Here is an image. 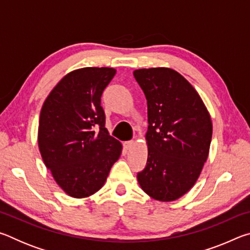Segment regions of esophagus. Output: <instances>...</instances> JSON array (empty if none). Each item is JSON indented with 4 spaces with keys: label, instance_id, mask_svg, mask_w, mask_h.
Wrapping results in <instances>:
<instances>
[{
    "label": "esophagus",
    "instance_id": "1",
    "mask_svg": "<svg viewBox=\"0 0 250 250\" xmlns=\"http://www.w3.org/2000/svg\"><path fill=\"white\" fill-rule=\"evenodd\" d=\"M133 145H134L133 141H125V142L124 143V147H125V150H130L131 147L133 146Z\"/></svg>",
    "mask_w": 250,
    "mask_h": 250
}]
</instances>
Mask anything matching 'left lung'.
Wrapping results in <instances>:
<instances>
[{
	"label": "left lung",
	"mask_w": 250,
	"mask_h": 250,
	"mask_svg": "<svg viewBox=\"0 0 250 250\" xmlns=\"http://www.w3.org/2000/svg\"><path fill=\"white\" fill-rule=\"evenodd\" d=\"M147 104L146 167L138 182L160 202L175 201L195 184L208 156L210 116L183 76L167 67L133 71Z\"/></svg>",
	"instance_id": "obj_1"
}]
</instances>
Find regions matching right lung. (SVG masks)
<instances>
[{
    "instance_id": "right-lung-1",
    "label": "right lung",
    "mask_w": 250,
    "mask_h": 250,
    "mask_svg": "<svg viewBox=\"0 0 250 250\" xmlns=\"http://www.w3.org/2000/svg\"><path fill=\"white\" fill-rule=\"evenodd\" d=\"M116 75L109 67L70 71L44 101L39 149L46 167L62 191L88 197L103 188L122 145L105 128L101 95Z\"/></svg>"
}]
</instances>
